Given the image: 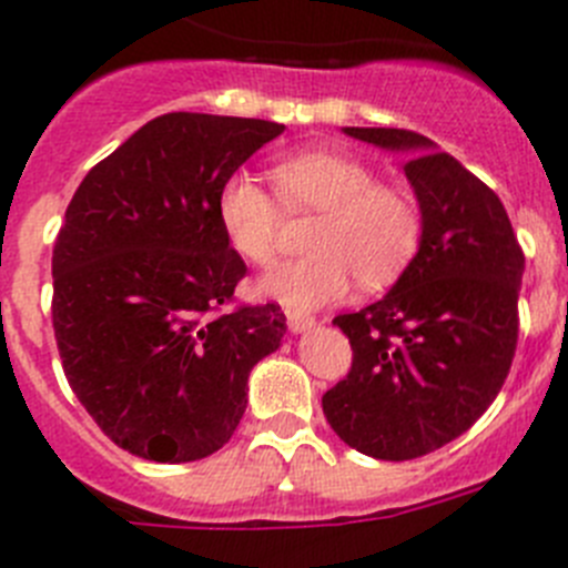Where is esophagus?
<instances>
[{
  "mask_svg": "<svg viewBox=\"0 0 568 568\" xmlns=\"http://www.w3.org/2000/svg\"><path fill=\"white\" fill-rule=\"evenodd\" d=\"M287 326L293 335H301V332L315 326V318H312V315H301V312H287Z\"/></svg>",
  "mask_w": 568,
  "mask_h": 568,
  "instance_id": "34e87169",
  "label": "esophagus"
}]
</instances>
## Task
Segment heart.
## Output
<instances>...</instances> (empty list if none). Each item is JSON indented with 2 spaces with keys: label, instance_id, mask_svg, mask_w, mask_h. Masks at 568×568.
<instances>
[{
  "label": "heart",
  "instance_id": "b5f03b06",
  "mask_svg": "<svg viewBox=\"0 0 568 568\" xmlns=\"http://www.w3.org/2000/svg\"><path fill=\"white\" fill-rule=\"evenodd\" d=\"M273 180L278 196L250 174H233L220 191L227 242L256 267H267L281 253L284 210L290 216L321 213L306 239L312 256L270 270L258 281L264 298L295 312L318 310L341 301L355 275L368 290L386 287L414 258L423 213L405 191L379 185L361 160L337 152L290 154L275 163Z\"/></svg>",
  "mask_w": 568,
  "mask_h": 568
}]
</instances>
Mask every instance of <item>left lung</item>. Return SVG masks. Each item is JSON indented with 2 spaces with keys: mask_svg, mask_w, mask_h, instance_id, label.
<instances>
[{
  "mask_svg": "<svg viewBox=\"0 0 568 568\" xmlns=\"http://www.w3.org/2000/svg\"><path fill=\"white\" fill-rule=\"evenodd\" d=\"M343 132L408 154L423 239L383 298L332 321L352 343V368L324 394V414L361 454L416 459L465 434L501 392L524 253L496 191L434 140L408 129Z\"/></svg>",
  "mask_w": 568,
  "mask_h": 568,
  "instance_id": "1",
  "label": "left lung"
}]
</instances>
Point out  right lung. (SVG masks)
<instances>
[{"label": "right lung", "instance_id": "add662e5", "mask_svg": "<svg viewBox=\"0 0 568 568\" xmlns=\"http://www.w3.org/2000/svg\"><path fill=\"white\" fill-rule=\"evenodd\" d=\"M281 123L169 112L83 176L53 247V329L98 428L140 459L216 454L250 368L281 346V306H236L242 256L220 222L233 171Z\"/></svg>", "mask_w": 568, "mask_h": 568}]
</instances>
